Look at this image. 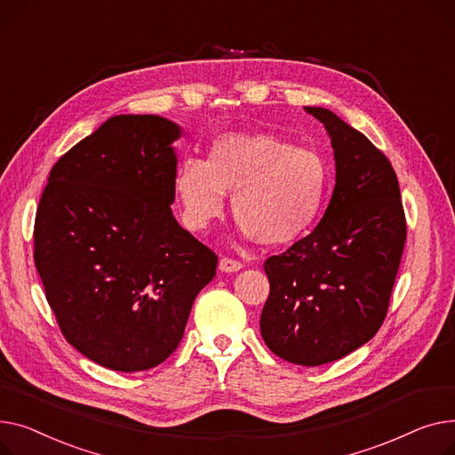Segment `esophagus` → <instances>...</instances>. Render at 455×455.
Masks as SVG:
<instances>
[{
  "mask_svg": "<svg viewBox=\"0 0 455 455\" xmlns=\"http://www.w3.org/2000/svg\"><path fill=\"white\" fill-rule=\"evenodd\" d=\"M219 268H220L222 272H228V274H229V272H238L240 268H243V262L233 259V257H222L220 262H219Z\"/></svg>",
  "mask_w": 455,
  "mask_h": 455,
  "instance_id": "34e87169",
  "label": "esophagus"
}]
</instances>
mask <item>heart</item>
<instances>
[{
	"label": "heart",
	"mask_w": 455,
	"mask_h": 455,
	"mask_svg": "<svg viewBox=\"0 0 455 455\" xmlns=\"http://www.w3.org/2000/svg\"><path fill=\"white\" fill-rule=\"evenodd\" d=\"M331 187L327 159L274 133H224L205 162L187 157L174 174L183 215L204 228L222 215L224 193L243 231L264 246H284L307 235L325 207Z\"/></svg>",
	"instance_id": "b5f03b06"
}]
</instances>
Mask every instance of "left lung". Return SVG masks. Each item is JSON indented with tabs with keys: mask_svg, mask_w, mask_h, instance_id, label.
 Listing matches in <instances>:
<instances>
[{
	"mask_svg": "<svg viewBox=\"0 0 455 455\" xmlns=\"http://www.w3.org/2000/svg\"><path fill=\"white\" fill-rule=\"evenodd\" d=\"M305 110L329 132L336 185L317 228L264 260L270 296L260 334L279 358L314 367L347 356L377 334L408 228L386 154L331 110Z\"/></svg>",
	"mask_w": 455,
	"mask_h": 455,
	"instance_id": "obj_1",
	"label": "left lung"
}]
</instances>
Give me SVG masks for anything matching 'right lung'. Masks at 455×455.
I'll return each mask as SVG.
<instances>
[{
    "instance_id": "right-lung-1",
    "label": "right lung",
    "mask_w": 455,
    "mask_h": 455,
    "mask_svg": "<svg viewBox=\"0 0 455 455\" xmlns=\"http://www.w3.org/2000/svg\"><path fill=\"white\" fill-rule=\"evenodd\" d=\"M180 128L117 116L49 172L35 219V264L78 353L114 371L165 362L219 257L174 219Z\"/></svg>"
}]
</instances>
